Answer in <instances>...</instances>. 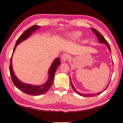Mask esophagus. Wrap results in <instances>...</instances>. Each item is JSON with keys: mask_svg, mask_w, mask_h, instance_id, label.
I'll return each instance as SVG.
<instances>
[{"mask_svg": "<svg viewBox=\"0 0 123 123\" xmlns=\"http://www.w3.org/2000/svg\"><path fill=\"white\" fill-rule=\"evenodd\" d=\"M68 58H69V55L67 54H64L62 56V57H61L62 62H64L67 61L68 60Z\"/></svg>", "mask_w": 123, "mask_h": 123, "instance_id": "obj_1", "label": "esophagus"}]
</instances>
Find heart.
Wrapping results in <instances>:
<instances>
[{
	"label": "heart",
	"mask_w": 123,
	"mask_h": 123,
	"mask_svg": "<svg viewBox=\"0 0 123 123\" xmlns=\"http://www.w3.org/2000/svg\"><path fill=\"white\" fill-rule=\"evenodd\" d=\"M82 35V33L80 31H75L71 32L68 35V37L71 40H74L79 38Z\"/></svg>",
	"instance_id": "heart-1"
}]
</instances>
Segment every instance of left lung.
Returning a JSON list of instances; mask_svg holds the SVG:
<instances>
[{"mask_svg":"<svg viewBox=\"0 0 123 123\" xmlns=\"http://www.w3.org/2000/svg\"><path fill=\"white\" fill-rule=\"evenodd\" d=\"M91 30H92V31H93V32L95 34H96V36H97V38H98V41H99V43H104V44H105V45H106V46L108 47L109 50L111 52V49H110V44H109V43H108V42H107V41L105 40V39L104 38V37L103 36V35L101 34H100V33L98 32V31H97L96 30H95V28H91ZM112 64H113V63H112ZM70 81L71 85V86H72V88L73 89V90H74L75 92L77 93L78 95H79L80 96H84V97H92V96H95V95L100 94V93H101L102 92H103L104 91H105V90H106V88H108V86H109V83H110V82H109L108 84V86H107L106 87V88L105 89V90H104L103 91H101V92H99L98 93H96V94H95H95H94V93H92V94H91V93H87V94H84V93H83H83H81V92H78V91L76 90V89H75L74 86L73 85L72 82H71V80L70 77Z\"/></svg>","mask_w":123,"mask_h":123,"instance_id":"left-lung-1","label":"left lung"}]
</instances>
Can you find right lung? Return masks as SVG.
Segmentation results:
<instances>
[{
	"mask_svg": "<svg viewBox=\"0 0 123 123\" xmlns=\"http://www.w3.org/2000/svg\"><path fill=\"white\" fill-rule=\"evenodd\" d=\"M40 26L37 25H34L31 27L30 28L27 29L26 31L22 34L20 37L17 40L15 45L14 48V49L13 51V53L12 56L11 58L10 61V72L11 79H12L13 83H14V86L17 88L19 89L20 90L23 91L24 93L28 94L29 95L32 96H39L41 95H43L44 93L47 92L49 89H50L51 86H52L54 79V75L56 69H57L58 67L60 65L61 62L59 57H57L56 59L54 60L53 63L51 65L50 67L48 70V79L47 81L45 83H44L40 86H35V85L23 83L21 82L20 80L18 79L17 77L15 75L13 69L12 67V56L13 53L14 52V50L16 48L17 46L18 45L19 43H20L21 42H23L25 40L28 39L29 37H30L31 35L33 33H34L35 31L38 30L40 29Z\"/></svg>",
	"mask_w": 123,
	"mask_h": 123,
	"instance_id": "1",
	"label": "right lung"
}]
</instances>
